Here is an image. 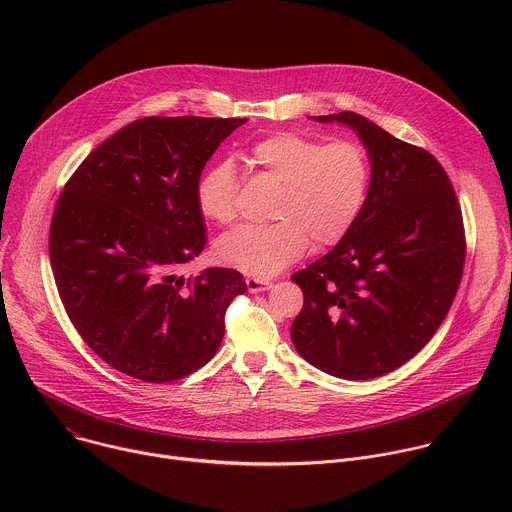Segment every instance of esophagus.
I'll use <instances>...</instances> for the list:
<instances>
[{
  "label": "esophagus",
  "instance_id": "esophagus-1",
  "mask_svg": "<svg viewBox=\"0 0 512 512\" xmlns=\"http://www.w3.org/2000/svg\"><path fill=\"white\" fill-rule=\"evenodd\" d=\"M245 283H247V289L251 291V294H259V291H267V289H271V285H273L271 281L259 279V277H247Z\"/></svg>",
  "mask_w": 512,
  "mask_h": 512
}]
</instances>
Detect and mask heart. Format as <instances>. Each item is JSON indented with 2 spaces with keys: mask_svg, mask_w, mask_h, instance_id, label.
<instances>
[{
  "mask_svg": "<svg viewBox=\"0 0 512 512\" xmlns=\"http://www.w3.org/2000/svg\"><path fill=\"white\" fill-rule=\"evenodd\" d=\"M249 160L281 182L271 208L273 225H243L214 245L216 259L253 277H273L300 261L310 245L340 243L362 212L371 186L367 150L352 139L322 143L279 131L255 141ZM239 174L229 160L212 164L198 180L196 204L214 223L237 216Z\"/></svg>",
  "mask_w": 512,
  "mask_h": 512,
  "instance_id": "obj_1",
  "label": "heart"
}]
</instances>
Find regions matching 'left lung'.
<instances>
[{
    "label": "left lung",
    "mask_w": 512,
    "mask_h": 512,
    "mask_svg": "<svg viewBox=\"0 0 512 512\" xmlns=\"http://www.w3.org/2000/svg\"><path fill=\"white\" fill-rule=\"evenodd\" d=\"M312 119L358 135L371 186L350 233L291 275L304 291L291 342L316 369L367 381L399 369L444 322L466 257L462 210L429 152L352 111Z\"/></svg>",
    "instance_id": "left-lung-1"
}]
</instances>
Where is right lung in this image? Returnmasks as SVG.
<instances>
[{"instance_id": "obj_1", "label": "right lung", "mask_w": 512, "mask_h": 512, "mask_svg": "<svg viewBox=\"0 0 512 512\" xmlns=\"http://www.w3.org/2000/svg\"><path fill=\"white\" fill-rule=\"evenodd\" d=\"M247 119L145 117L95 148L66 182L50 225L64 310L113 369L170 383L216 354L225 312L245 294L235 269L180 267L206 245L196 186Z\"/></svg>"}]
</instances>
